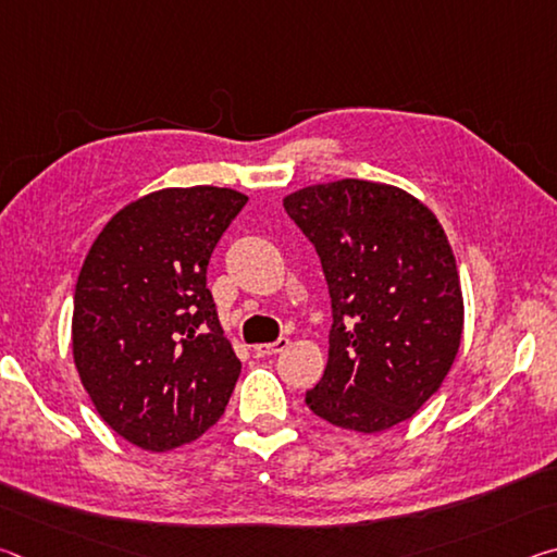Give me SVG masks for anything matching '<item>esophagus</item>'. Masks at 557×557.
<instances>
[{
    "label": "esophagus",
    "instance_id": "obj_1",
    "mask_svg": "<svg viewBox=\"0 0 557 557\" xmlns=\"http://www.w3.org/2000/svg\"><path fill=\"white\" fill-rule=\"evenodd\" d=\"M287 346H289V338H287V336H280L277 342H272V344H258V346H256V354H258V356H272V354L285 351Z\"/></svg>",
    "mask_w": 557,
    "mask_h": 557
}]
</instances>
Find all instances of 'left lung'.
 <instances>
[{"label":"left lung","mask_w":557,"mask_h":557,"mask_svg":"<svg viewBox=\"0 0 557 557\" xmlns=\"http://www.w3.org/2000/svg\"><path fill=\"white\" fill-rule=\"evenodd\" d=\"M322 260L332 297L329 361L309 410L336 428L381 432L418 412L461 342L465 299L437 215L391 184L342 178L285 196Z\"/></svg>","instance_id":"1"}]
</instances>
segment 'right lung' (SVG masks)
Listing matches in <instances>:
<instances>
[{
    "label": "right lung",
    "mask_w": 557,
    "mask_h": 557,
    "mask_svg": "<svg viewBox=\"0 0 557 557\" xmlns=\"http://www.w3.org/2000/svg\"><path fill=\"white\" fill-rule=\"evenodd\" d=\"M248 203L233 188H162L108 221L73 297V361L100 418L132 445L201 437L240 361L206 287L211 252Z\"/></svg>",
    "instance_id": "add662e5"
}]
</instances>
